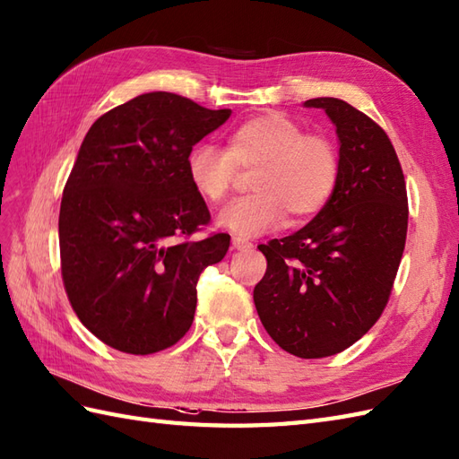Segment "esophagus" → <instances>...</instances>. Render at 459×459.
Listing matches in <instances>:
<instances>
[{"label":"esophagus","mask_w":459,"mask_h":459,"mask_svg":"<svg viewBox=\"0 0 459 459\" xmlns=\"http://www.w3.org/2000/svg\"><path fill=\"white\" fill-rule=\"evenodd\" d=\"M232 248H234V250H252L254 244H252L250 240H244V238L234 237V238H232Z\"/></svg>","instance_id":"34e87169"}]
</instances>
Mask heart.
Returning <instances> with one entry per match:
<instances>
[{"instance_id":"b5f03b06","label":"heart","mask_w":459,"mask_h":459,"mask_svg":"<svg viewBox=\"0 0 459 459\" xmlns=\"http://www.w3.org/2000/svg\"><path fill=\"white\" fill-rule=\"evenodd\" d=\"M254 194L232 199L219 211L217 225L238 238L260 237L290 219L318 213L333 197L342 178V155L330 137L307 134L281 112H265L229 134L227 149L197 143L186 157L194 190L207 204L229 194L238 169H254Z\"/></svg>"}]
</instances>
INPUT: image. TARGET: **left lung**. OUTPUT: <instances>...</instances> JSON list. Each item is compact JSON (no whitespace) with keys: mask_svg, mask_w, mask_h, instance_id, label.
Listing matches in <instances>:
<instances>
[{"mask_svg":"<svg viewBox=\"0 0 459 459\" xmlns=\"http://www.w3.org/2000/svg\"><path fill=\"white\" fill-rule=\"evenodd\" d=\"M335 124L342 155L337 190L307 227L260 244L265 275L254 289L273 342L300 359L345 351L378 322L407 237V190L390 137L339 99H310Z\"/></svg>","mask_w":459,"mask_h":459,"instance_id":"obj_1","label":"left lung"}]
</instances>
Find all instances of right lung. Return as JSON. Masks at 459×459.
I'll return each instance as SVG.
<instances>
[{
    "mask_svg": "<svg viewBox=\"0 0 459 459\" xmlns=\"http://www.w3.org/2000/svg\"><path fill=\"white\" fill-rule=\"evenodd\" d=\"M229 116L145 92L102 114L81 143L57 222L62 279L81 324L108 347L151 355L190 330L197 279L230 237L186 240L211 221L186 157Z\"/></svg>",
    "mask_w": 459,
    "mask_h": 459,
    "instance_id": "add662e5",
    "label": "right lung"
}]
</instances>
